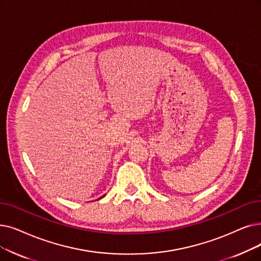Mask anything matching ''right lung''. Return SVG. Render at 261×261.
Here are the masks:
<instances>
[{
    "label": "right lung",
    "mask_w": 261,
    "mask_h": 261,
    "mask_svg": "<svg viewBox=\"0 0 261 261\" xmlns=\"http://www.w3.org/2000/svg\"><path fill=\"white\" fill-rule=\"evenodd\" d=\"M103 196H105V195H103ZM103 196H102V197H103ZM100 198H101V197H100ZM100 198H99V199H100Z\"/></svg>",
    "instance_id": "obj_1"
}]
</instances>
